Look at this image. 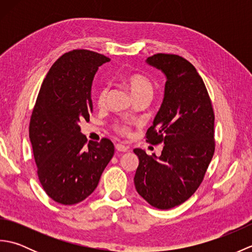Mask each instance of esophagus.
Instances as JSON below:
<instances>
[{
    "instance_id": "34e87169",
    "label": "esophagus",
    "mask_w": 252,
    "mask_h": 252,
    "mask_svg": "<svg viewBox=\"0 0 252 252\" xmlns=\"http://www.w3.org/2000/svg\"><path fill=\"white\" fill-rule=\"evenodd\" d=\"M116 149H117L118 152L126 153V152H129L130 151V147L129 146H126V145H122V144H116Z\"/></svg>"
}]
</instances>
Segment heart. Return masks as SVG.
Returning a JSON list of instances; mask_svg holds the SVG:
<instances>
[{"instance_id": "1", "label": "heart", "mask_w": 252, "mask_h": 252, "mask_svg": "<svg viewBox=\"0 0 252 252\" xmlns=\"http://www.w3.org/2000/svg\"><path fill=\"white\" fill-rule=\"evenodd\" d=\"M122 81L127 88H129L131 93L135 98L144 95L152 96L153 94L154 84L152 82V80L148 77L144 76L142 73H137V72L126 73L122 77ZM108 93H109L108 85L104 84L98 88L97 92H96V101H97V104L99 106H103L106 103ZM115 129L119 133H121V134H127V133L130 132V126H127L126 123H123V122H117L115 125Z\"/></svg>"}]
</instances>
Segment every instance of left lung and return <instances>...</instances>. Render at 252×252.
I'll return each instance as SVG.
<instances>
[{"label": "left lung", "instance_id": "left-lung-1", "mask_svg": "<svg viewBox=\"0 0 252 252\" xmlns=\"http://www.w3.org/2000/svg\"><path fill=\"white\" fill-rule=\"evenodd\" d=\"M167 77L164 97L146 142L164 144L161 156L134 152L135 189L149 205L167 210L186 201L205 178L216 149L215 112L196 68L185 58L158 53L147 58Z\"/></svg>", "mask_w": 252, "mask_h": 252}]
</instances>
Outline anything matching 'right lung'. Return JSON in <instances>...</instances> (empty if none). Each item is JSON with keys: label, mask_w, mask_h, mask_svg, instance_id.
<instances>
[{"label": "right lung", "mask_w": 252, "mask_h": 252, "mask_svg": "<svg viewBox=\"0 0 252 252\" xmlns=\"http://www.w3.org/2000/svg\"><path fill=\"white\" fill-rule=\"evenodd\" d=\"M110 58L89 50H72L47 72L29 125V137L43 189L62 205L84 200L97 187L114 156L109 138L89 142L80 122L90 120L91 88L99 66Z\"/></svg>", "instance_id": "obj_1"}]
</instances>
